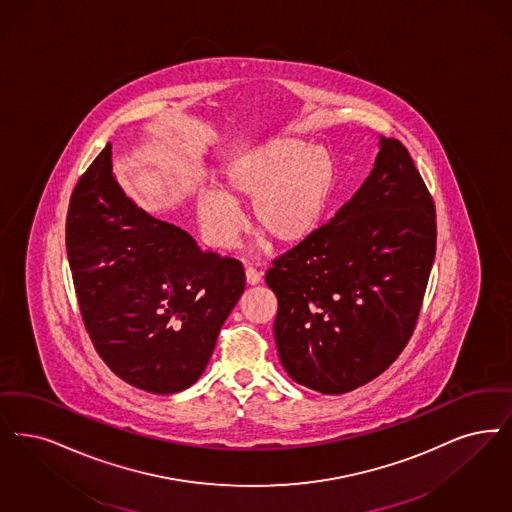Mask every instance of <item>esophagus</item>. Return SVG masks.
I'll return each mask as SVG.
<instances>
[{
    "mask_svg": "<svg viewBox=\"0 0 512 512\" xmlns=\"http://www.w3.org/2000/svg\"><path fill=\"white\" fill-rule=\"evenodd\" d=\"M246 282L249 286H257V284L261 282V274H259L255 268H247Z\"/></svg>",
    "mask_w": 512,
    "mask_h": 512,
    "instance_id": "1",
    "label": "esophagus"
}]
</instances>
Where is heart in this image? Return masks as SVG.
Masks as SVG:
<instances>
[{
	"label": "heart",
	"mask_w": 512,
	"mask_h": 512,
	"mask_svg": "<svg viewBox=\"0 0 512 512\" xmlns=\"http://www.w3.org/2000/svg\"><path fill=\"white\" fill-rule=\"evenodd\" d=\"M337 165L326 148L301 139H272L234 154L217 179L194 198V215L205 242L236 246L249 205V226L276 246H297L316 232L328 209Z\"/></svg>",
	"instance_id": "obj_1"
}]
</instances>
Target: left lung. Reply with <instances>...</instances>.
Returning <instances> with one entry per match:
<instances>
[{
	"label": "left lung",
	"mask_w": 512,
	"mask_h": 512,
	"mask_svg": "<svg viewBox=\"0 0 512 512\" xmlns=\"http://www.w3.org/2000/svg\"><path fill=\"white\" fill-rule=\"evenodd\" d=\"M377 146L356 194L266 272L280 362L322 394L358 389L398 358L434 263L429 190L404 144L379 135Z\"/></svg>",
	"instance_id": "obj_1"
}]
</instances>
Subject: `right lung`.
Instances as JSON below:
<instances>
[{"label":"right lung","instance_id":"obj_1","mask_svg":"<svg viewBox=\"0 0 512 512\" xmlns=\"http://www.w3.org/2000/svg\"><path fill=\"white\" fill-rule=\"evenodd\" d=\"M66 251L87 333L104 364L152 394L194 385L246 289L236 259L202 251L125 196L112 144L76 184Z\"/></svg>","mask_w":512,"mask_h":512}]
</instances>
